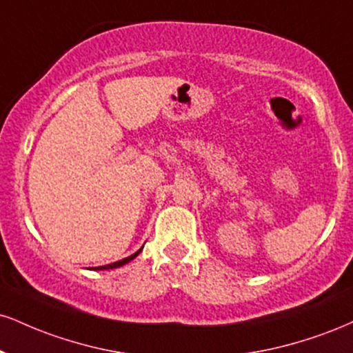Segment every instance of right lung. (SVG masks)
Masks as SVG:
<instances>
[{
    "label": "right lung",
    "instance_id": "add662e5",
    "mask_svg": "<svg viewBox=\"0 0 353 353\" xmlns=\"http://www.w3.org/2000/svg\"><path fill=\"white\" fill-rule=\"evenodd\" d=\"M141 250L143 248H139L138 252L136 253H133L131 254V256H126V258H123V260H120V261H114V263H112V265H105V266H99V268H93V270H97V271H100V270H113V268H120V266H123V265H126V263H130L131 260H134L136 256H138L139 253H141Z\"/></svg>",
    "mask_w": 353,
    "mask_h": 353
}]
</instances>
